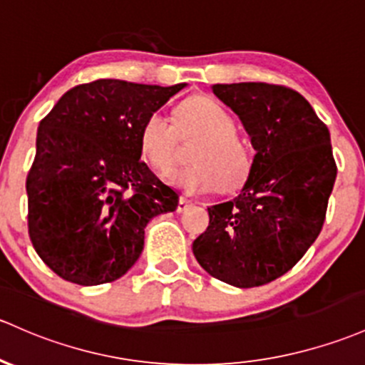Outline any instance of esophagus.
<instances>
[{
  "mask_svg": "<svg viewBox=\"0 0 365 365\" xmlns=\"http://www.w3.org/2000/svg\"><path fill=\"white\" fill-rule=\"evenodd\" d=\"M191 207V200H187L186 197H181L178 202V212H184Z\"/></svg>",
  "mask_w": 365,
  "mask_h": 365,
  "instance_id": "esophagus-1",
  "label": "esophagus"
}]
</instances>
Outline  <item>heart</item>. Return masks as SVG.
<instances>
[{"instance_id": "b5f03b06", "label": "heart", "mask_w": 365, "mask_h": 365, "mask_svg": "<svg viewBox=\"0 0 365 365\" xmlns=\"http://www.w3.org/2000/svg\"><path fill=\"white\" fill-rule=\"evenodd\" d=\"M179 139H198L191 150L193 165L178 174V184L187 193L217 190L231 193L245 182L252 153L237 134L233 115L205 96H191L175 109V125L160 113H150L140 125L139 150L160 174L174 172L179 158Z\"/></svg>"}]
</instances>
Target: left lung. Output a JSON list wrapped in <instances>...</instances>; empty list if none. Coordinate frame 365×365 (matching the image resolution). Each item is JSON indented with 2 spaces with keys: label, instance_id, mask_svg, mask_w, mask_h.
Returning a JSON list of instances; mask_svg holds the SVG:
<instances>
[{
  "label": "left lung",
  "instance_id": "left-lung-1",
  "mask_svg": "<svg viewBox=\"0 0 365 365\" xmlns=\"http://www.w3.org/2000/svg\"><path fill=\"white\" fill-rule=\"evenodd\" d=\"M249 132L256 155L240 195L209 207L193 254L209 275L240 289L277 280L322 231L336 167L327 125L284 85H214Z\"/></svg>",
  "mask_w": 365,
  "mask_h": 365
}]
</instances>
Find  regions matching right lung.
Instances as JSON below:
<instances>
[{
	"label": "right lung",
	"mask_w": 365,
	"mask_h": 365,
	"mask_svg": "<svg viewBox=\"0 0 365 365\" xmlns=\"http://www.w3.org/2000/svg\"><path fill=\"white\" fill-rule=\"evenodd\" d=\"M184 87L96 80L68 90L40 121L27 228L61 278L99 285L123 277L143 252L150 219L178 209L179 195L140 160L139 130Z\"/></svg>",
	"instance_id": "obj_1"
}]
</instances>
